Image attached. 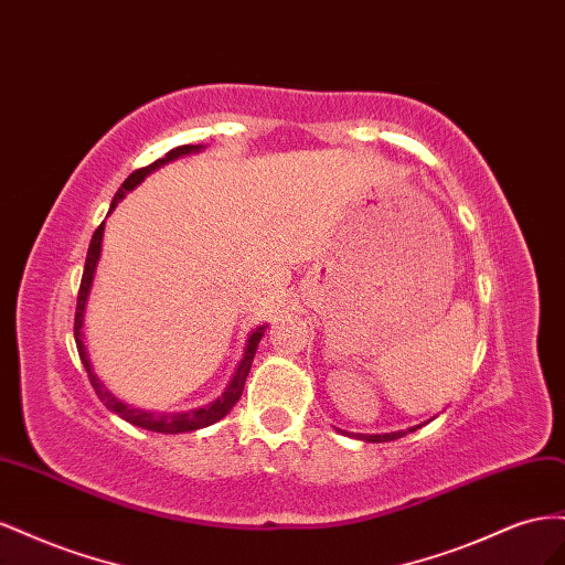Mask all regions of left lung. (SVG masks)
I'll list each match as a JSON object with an SVG mask.
<instances>
[{"mask_svg": "<svg viewBox=\"0 0 565 565\" xmlns=\"http://www.w3.org/2000/svg\"><path fill=\"white\" fill-rule=\"evenodd\" d=\"M422 426H424V424H422ZM422 426H412V428H407V430H395V433H374V435H366V433H348V430H341V433H348V435H352V438L364 440V443H391V440H397V438H402V435H407V433H412V430H416V428H422Z\"/></svg>", "mask_w": 565, "mask_h": 565, "instance_id": "obj_1", "label": "left lung"}]
</instances>
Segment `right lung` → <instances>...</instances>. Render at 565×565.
Wrapping results in <instances>:
<instances>
[{"instance_id": "1", "label": "right lung", "mask_w": 565, "mask_h": 565, "mask_svg": "<svg viewBox=\"0 0 565 565\" xmlns=\"http://www.w3.org/2000/svg\"><path fill=\"white\" fill-rule=\"evenodd\" d=\"M205 147L203 143H184V147H177L172 151H168L163 158H158L156 163L141 168V170H135L127 180L122 182V186L118 189L116 196H113L110 201V207H108V215L116 211V205L125 199L127 191H132L137 184H141V180L147 174H151L153 170L163 168L166 163H170V160H177L182 156H189V153H199L203 151ZM104 227L106 222L99 224V230L94 232L92 236V244H89V250H87V260H85V271H83V281H79V294H77V310H75V343H77V352H79V360H83L85 369H87V376L94 385L96 395H99V399L104 402V405L113 412L118 414L120 418H125V422H130L132 426H139V428H147V430H153V433H166V435H174V433H189V430H199V428H205V426H213L217 424L220 418H224L230 414V409L236 405L241 393H244V385H246V379H248V372H250V364L255 360V350L257 345H260V338L265 335V329L267 327H257L248 333V341H246V348H244V354H241V362L236 364L234 374L227 383V388H224V393L213 399L211 405H203L199 409H186V412H172V414H166V412H151V409H139V407H132L127 405V402H122L120 397L113 395L104 381L94 374V366L89 362V352H87V345H85V310H87V300H89V294H92V284H94V274H96V265H99V257H102V241H104Z\"/></svg>"}]
</instances>
